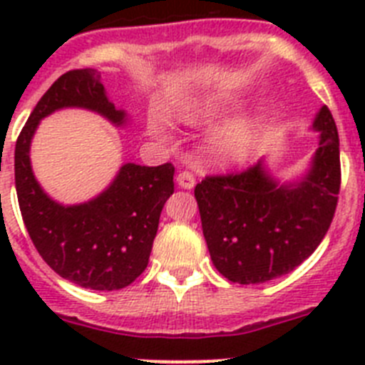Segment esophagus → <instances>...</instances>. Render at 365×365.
I'll use <instances>...</instances> for the list:
<instances>
[{"instance_id": "34e87169", "label": "esophagus", "mask_w": 365, "mask_h": 365, "mask_svg": "<svg viewBox=\"0 0 365 365\" xmlns=\"http://www.w3.org/2000/svg\"><path fill=\"white\" fill-rule=\"evenodd\" d=\"M177 185L182 190H192L193 186H195V177L190 172H180L179 175H177Z\"/></svg>"}]
</instances>
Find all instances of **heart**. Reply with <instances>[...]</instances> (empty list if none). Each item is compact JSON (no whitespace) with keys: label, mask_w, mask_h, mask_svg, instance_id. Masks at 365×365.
<instances>
[{"label":"heart","mask_w":365,"mask_h":365,"mask_svg":"<svg viewBox=\"0 0 365 365\" xmlns=\"http://www.w3.org/2000/svg\"><path fill=\"white\" fill-rule=\"evenodd\" d=\"M237 109H240V102H235L230 96L202 95L177 106L175 117L185 124H197V122H210L214 118L227 117ZM261 125H263V117L254 111L240 113L221 122L212 130L210 138H208L212 155L222 163H245L256 148ZM148 128L153 135H160L159 120L151 118L148 122Z\"/></svg>","instance_id":"1"}]
</instances>
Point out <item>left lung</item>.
<instances>
[{
	"instance_id": "1",
	"label": "left lung",
	"mask_w": 365,
	"mask_h": 365,
	"mask_svg": "<svg viewBox=\"0 0 365 365\" xmlns=\"http://www.w3.org/2000/svg\"><path fill=\"white\" fill-rule=\"evenodd\" d=\"M311 128L318 150L294 179L276 175L263 157L247 172L195 186L212 263L228 282L254 285L289 274L327 234L340 192V140L325 106Z\"/></svg>"
}]
</instances>
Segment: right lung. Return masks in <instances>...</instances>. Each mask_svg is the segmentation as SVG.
Returning <instances> with one entry per match:
<instances>
[{
  "label": "right lung",
  "instance_id": "right-lung-1",
  "mask_svg": "<svg viewBox=\"0 0 365 365\" xmlns=\"http://www.w3.org/2000/svg\"><path fill=\"white\" fill-rule=\"evenodd\" d=\"M69 108L96 113L115 128L130 124V115L109 100L98 71L62 74L41 96L16 143L19 210L32 243L54 272L83 289L118 291L148 267L160 212L173 193L175 168L125 163L108 188L89 201H54L32 172L31 144L45 117Z\"/></svg>",
  "mask_w": 365,
  "mask_h": 365
}]
</instances>
